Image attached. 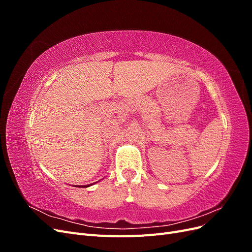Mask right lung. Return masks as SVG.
<instances>
[{
	"label": "right lung",
	"instance_id": "1",
	"mask_svg": "<svg viewBox=\"0 0 252 252\" xmlns=\"http://www.w3.org/2000/svg\"><path fill=\"white\" fill-rule=\"evenodd\" d=\"M90 185H91V184H90ZM90 185H84V186H81V187H83V188H84V187H89ZM79 187H80V186H79Z\"/></svg>",
	"mask_w": 252,
	"mask_h": 252
}]
</instances>
